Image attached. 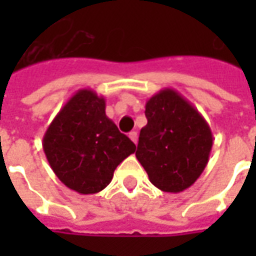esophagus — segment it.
<instances>
[{"mask_svg":"<svg viewBox=\"0 0 256 256\" xmlns=\"http://www.w3.org/2000/svg\"><path fill=\"white\" fill-rule=\"evenodd\" d=\"M128 137H130V140L133 141L134 144H137V138H138V134H137V132H130V133H128Z\"/></svg>","mask_w":256,"mask_h":256,"instance_id":"esophagus-1","label":"esophagus"}]
</instances>
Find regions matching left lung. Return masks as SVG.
<instances>
[{"mask_svg": "<svg viewBox=\"0 0 256 256\" xmlns=\"http://www.w3.org/2000/svg\"><path fill=\"white\" fill-rule=\"evenodd\" d=\"M148 123L140 132L136 158L163 192L180 193L196 182L208 163L212 133L202 114L174 89L146 101Z\"/></svg>", "mask_w": 256, "mask_h": 256, "instance_id": "1", "label": "left lung"}]
</instances>
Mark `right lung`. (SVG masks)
<instances>
[{"instance_id": "obj_1", "label": "right lung", "mask_w": 256, "mask_h": 256, "mask_svg": "<svg viewBox=\"0 0 256 256\" xmlns=\"http://www.w3.org/2000/svg\"><path fill=\"white\" fill-rule=\"evenodd\" d=\"M54 174L67 188L93 194L111 182L114 172L136 145L106 115V100L80 89L64 104L42 140Z\"/></svg>"}]
</instances>
